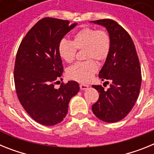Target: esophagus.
<instances>
[{"instance_id": "34e87169", "label": "esophagus", "mask_w": 154, "mask_h": 154, "mask_svg": "<svg viewBox=\"0 0 154 154\" xmlns=\"http://www.w3.org/2000/svg\"><path fill=\"white\" fill-rule=\"evenodd\" d=\"M79 86H80V89H81V90H85V89H86L87 88L89 87V85H85V84H80Z\"/></svg>"}]
</instances>
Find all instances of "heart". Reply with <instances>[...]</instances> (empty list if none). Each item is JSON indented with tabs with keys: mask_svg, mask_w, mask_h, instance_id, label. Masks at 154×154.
<instances>
[{
	"mask_svg": "<svg viewBox=\"0 0 154 154\" xmlns=\"http://www.w3.org/2000/svg\"><path fill=\"white\" fill-rule=\"evenodd\" d=\"M111 37L104 29L85 27L73 35L72 41L63 38L58 45V52L62 60L71 63L75 58L77 50H84L83 57L87 60L76 62L67 70L71 79L79 82H88L98 70L96 61L103 62L111 50Z\"/></svg>",
	"mask_w": 154,
	"mask_h": 154,
	"instance_id": "b5f03b06",
	"label": "heart"
}]
</instances>
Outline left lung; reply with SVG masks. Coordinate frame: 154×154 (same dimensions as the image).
<instances>
[{
  "mask_svg": "<svg viewBox=\"0 0 154 154\" xmlns=\"http://www.w3.org/2000/svg\"><path fill=\"white\" fill-rule=\"evenodd\" d=\"M93 22L106 28L112 45L99 74L110 87L105 90L102 85H92L99 96L92 109L99 119L115 123L126 117L137 102L142 81L140 65L131 37L120 24L108 18Z\"/></svg>",
  "mask_w": 154,
  "mask_h": 154,
  "instance_id": "obj_1",
  "label": "left lung"
}]
</instances>
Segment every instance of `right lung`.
I'll return each mask as SVG.
<instances>
[{
	"mask_svg": "<svg viewBox=\"0 0 154 154\" xmlns=\"http://www.w3.org/2000/svg\"><path fill=\"white\" fill-rule=\"evenodd\" d=\"M76 23L44 17L29 30L17 51L14 79L19 102L37 123L53 126L65 119L71 98L79 91L75 81L55 84L63 72L58 45Z\"/></svg>",
	"mask_w": 154,
	"mask_h": 154,
	"instance_id": "right-lung-1",
	"label": "right lung"
}]
</instances>
